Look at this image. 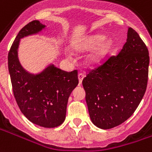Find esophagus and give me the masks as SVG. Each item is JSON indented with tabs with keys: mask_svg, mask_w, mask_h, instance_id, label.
Returning <instances> with one entry per match:
<instances>
[{
	"mask_svg": "<svg viewBox=\"0 0 152 152\" xmlns=\"http://www.w3.org/2000/svg\"><path fill=\"white\" fill-rule=\"evenodd\" d=\"M84 78V75L82 74V73H79L78 74V79H79V84L80 85L81 84V82H82V80H83Z\"/></svg>",
	"mask_w": 152,
	"mask_h": 152,
	"instance_id": "1",
	"label": "esophagus"
}]
</instances>
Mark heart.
I'll return each mask as SVG.
<instances>
[{"mask_svg": "<svg viewBox=\"0 0 152 152\" xmlns=\"http://www.w3.org/2000/svg\"><path fill=\"white\" fill-rule=\"evenodd\" d=\"M106 36L103 34H95L87 37L81 42L74 46L76 52L94 50V53L89 58V62L91 64H97L103 61L109 55L113 48V41L112 39H106Z\"/></svg>", "mask_w": 152, "mask_h": 152, "instance_id": "1", "label": "heart"}]
</instances>
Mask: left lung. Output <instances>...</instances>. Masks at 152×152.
Returning <instances> with one entry per match:
<instances>
[{
  "label": "left lung",
  "mask_w": 152,
  "mask_h": 152,
  "mask_svg": "<svg viewBox=\"0 0 152 152\" xmlns=\"http://www.w3.org/2000/svg\"><path fill=\"white\" fill-rule=\"evenodd\" d=\"M149 61L146 44L129 27L127 42L118 54L89 71L82 85L89 114L96 127L113 128L135 112L146 92Z\"/></svg>",
  "instance_id": "obj_1"
}]
</instances>
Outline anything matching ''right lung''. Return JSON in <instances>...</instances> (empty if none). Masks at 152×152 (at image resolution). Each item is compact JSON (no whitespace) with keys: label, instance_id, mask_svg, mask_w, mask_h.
Listing matches in <instances>:
<instances>
[{"label":"right lung","instance_id":"add662e5","mask_svg":"<svg viewBox=\"0 0 152 152\" xmlns=\"http://www.w3.org/2000/svg\"><path fill=\"white\" fill-rule=\"evenodd\" d=\"M44 28L39 20H33L21 28L8 53V68L14 96L22 113L33 124L56 128L65 120L69 96L79 83L77 70L67 72L50 65L34 75L27 72L18 59L20 39Z\"/></svg>","mask_w":152,"mask_h":152}]
</instances>
